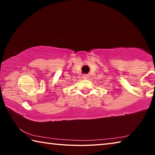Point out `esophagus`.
I'll return each mask as SVG.
<instances>
[{"label":"esophagus","mask_w":155,"mask_h":155,"mask_svg":"<svg viewBox=\"0 0 155 155\" xmlns=\"http://www.w3.org/2000/svg\"><path fill=\"white\" fill-rule=\"evenodd\" d=\"M82 78H85V79H87V78H89V75L88 74H83L82 76Z\"/></svg>","instance_id":"esophagus-1"}]
</instances>
